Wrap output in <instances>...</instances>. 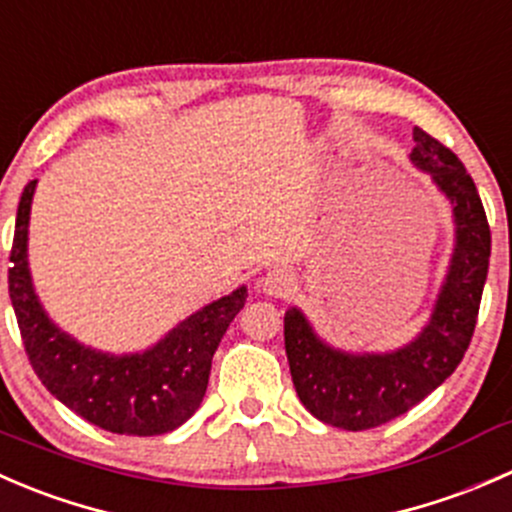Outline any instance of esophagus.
Masks as SVG:
<instances>
[{"mask_svg": "<svg viewBox=\"0 0 512 512\" xmlns=\"http://www.w3.org/2000/svg\"><path fill=\"white\" fill-rule=\"evenodd\" d=\"M294 285V277L289 275L287 270H270L265 277H262V289H265L267 294H275V297H282V294H287L289 289Z\"/></svg>", "mask_w": 512, "mask_h": 512, "instance_id": "34e87169", "label": "esophagus"}]
</instances>
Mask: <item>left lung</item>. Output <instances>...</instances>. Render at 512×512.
Listing matches in <instances>:
<instances>
[{"instance_id":"8db88e82","label":"left lung","mask_w":512,"mask_h":512,"mask_svg":"<svg viewBox=\"0 0 512 512\" xmlns=\"http://www.w3.org/2000/svg\"><path fill=\"white\" fill-rule=\"evenodd\" d=\"M411 160L431 173L456 215V250L431 322L391 354H344L327 347L299 309L285 314V349L299 401L319 421L366 431L414 409L461 364L476 332L490 260V227L476 183L451 148L414 128Z\"/></svg>"}]
</instances>
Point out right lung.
<instances>
[{
    "label": "right lung",
    "mask_w": 512,
    "mask_h": 512,
    "mask_svg": "<svg viewBox=\"0 0 512 512\" xmlns=\"http://www.w3.org/2000/svg\"><path fill=\"white\" fill-rule=\"evenodd\" d=\"M36 180L24 188L9 252V297L24 352L41 384L74 414L126 436H160L198 411L208 389L210 364L220 339L245 307L247 289H235L190 314L153 349L111 356L81 347L44 314L27 267V227Z\"/></svg>",
    "instance_id": "add662e5"
}]
</instances>
